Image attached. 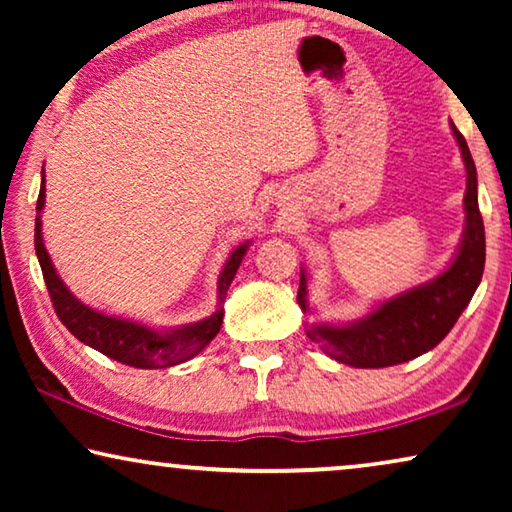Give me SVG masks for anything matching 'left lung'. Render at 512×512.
I'll return each mask as SVG.
<instances>
[{
    "instance_id": "8db88e82",
    "label": "left lung",
    "mask_w": 512,
    "mask_h": 512,
    "mask_svg": "<svg viewBox=\"0 0 512 512\" xmlns=\"http://www.w3.org/2000/svg\"><path fill=\"white\" fill-rule=\"evenodd\" d=\"M466 165V230L459 254L443 275L387 300L368 317L349 326H310L307 338L321 342L331 359L354 368H387L417 359L452 331L471 303L485 270V223L478 207V177L468 144L454 128ZM307 279L300 272L298 305L307 310Z\"/></svg>"
}]
</instances>
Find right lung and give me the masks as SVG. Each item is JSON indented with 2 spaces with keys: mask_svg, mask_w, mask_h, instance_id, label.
Returning <instances> with one entry per match:
<instances>
[{
  "mask_svg": "<svg viewBox=\"0 0 512 512\" xmlns=\"http://www.w3.org/2000/svg\"><path fill=\"white\" fill-rule=\"evenodd\" d=\"M46 181H41L39 200H37V221H34V249H37V258L44 272V282L51 296L53 310L58 319L67 326V331L79 338L83 345L97 349L109 359L121 361L125 366L132 368H170L177 363H184L200 354L209 342L216 338L223 324V307L221 303L226 300V293L230 289L237 268H240L242 256L247 254L249 244L244 242L230 254L226 268L221 272L219 279V310L212 317L195 321L191 326L174 328V331H153L149 326L135 324V321H125L116 317H107V314L95 312L79 303L62 279L55 272L51 256L41 240V216L39 212L44 209L46 198Z\"/></svg>",
  "mask_w": 512,
  "mask_h": 512,
  "instance_id": "1",
  "label": "right lung"
}]
</instances>
